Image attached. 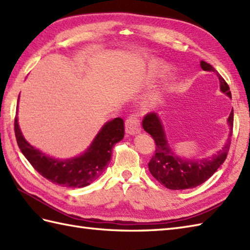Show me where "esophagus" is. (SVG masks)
Here are the masks:
<instances>
[{
    "mask_svg": "<svg viewBox=\"0 0 250 250\" xmlns=\"http://www.w3.org/2000/svg\"><path fill=\"white\" fill-rule=\"evenodd\" d=\"M125 131L129 134H137L141 132L140 118L136 114H131L125 120Z\"/></svg>",
    "mask_w": 250,
    "mask_h": 250,
    "instance_id": "34e87169",
    "label": "esophagus"
}]
</instances>
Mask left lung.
Here are the masks:
<instances>
[{
  "instance_id": "1",
  "label": "left lung",
  "mask_w": 250,
  "mask_h": 250,
  "mask_svg": "<svg viewBox=\"0 0 250 250\" xmlns=\"http://www.w3.org/2000/svg\"><path fill=\"white\" fill-rule=\"evenodd\" d=\"M201 67L204 71L216 72L215 68L205 61H201ZM220 90L231 98L230 88L219 74ZM230 126L229 137L225 146L213 157L204 159H183L175 155L168 146L161 120L156 113L147 114L143 119V128L151 135L156 143L155 155L150 159L148 167L151 175L164 187L171 190H185L198 187L205 183L222 163L225 162L231 145L233 130V109L228 118Z\"/></svg>"
}]
</instances>
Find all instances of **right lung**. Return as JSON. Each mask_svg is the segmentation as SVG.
Wrapping results in <instances>:
<instances>
[{
  "label": "right lung",
  "instance_id": "add662e5",
  "mask_svg": "<svg viewBox=\"0 0 250 250\" xmlns=\"http://www.w3.org/2000/svg\"><path fill=\"white\" fill-rule=\"evenodd\" d=\"M15 135L21 152L42 176L62 187L83 188L100 177L107 167L113 147L125 136V122L119 117L106 122L86 152L65 160L46 156L31 146L21 133L17 115L15 117Z\"/></svg>",
  "mask_w": 250,
  "mask_h": 250
}]
</instances>
